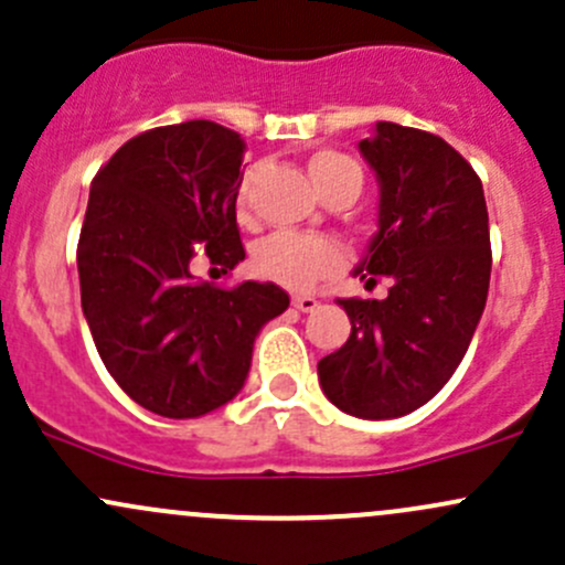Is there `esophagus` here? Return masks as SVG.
<instances>
[{"label":"esophagus","mask_w":565,"mask_h":565,"mask_svg":"<svg viewBox=\"0 0 565 565\" xmlns=\"http://www.w3.org/2000/svg\"><path fill=\"white\" fill-rule=\"evenodd\" d=\"M294 307L299 309V312H312V309L318 307V299H312V296H294Z\"/></svg>","instance_id":"esophagus-1"}]
</instances>
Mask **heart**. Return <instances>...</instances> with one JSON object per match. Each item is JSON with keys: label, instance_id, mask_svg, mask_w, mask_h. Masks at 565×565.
<instances>
[{"label": "heart", "instance_id": "heart-1", "mask_svg": "<svg viewBox=\"0 0 565 565\" xmlns=\"http://www.w3.org/2000/svg\"><path fill=\"white\" fill-rule=\"evenodd\" d=\"M307 172L323 199L339 191L358 196V191H361V167L350 156L337 153V150L315 153L307 161ZM247 196H250V178L242 183L239 212L247 210ZM339 264H342V250H339L337 242L318 234L277 232L258 242L256 250H253V269L266 280L290 290L312 288L320 277L337 271Z\"/></svg>", "mask_w": 565, "mask_h": 565}]
</instances>
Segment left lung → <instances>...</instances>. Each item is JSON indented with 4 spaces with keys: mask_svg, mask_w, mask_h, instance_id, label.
I'll list each match as a JSON object with an SVG mask.
<instances>
[{
    "mask_svg": "<svg viewBox=\"0 0 565 565\" xmlns=\"http://www.w3.org/2000/svg\"><path fill=\"white\" fill-rule=\"evenodd\" d=\"M358 150L380 202L353 275L387 277L391 290L339 299L353 329L318 380L337 409L391 420L430 402L469 350L490 285L488 207L477 172L441 137L377 120Z\"/></svg>",
    "mask_w": 565,
    "mask_h": 565,
    "instance_id": "1",
    "label": "left lung"
}]
</instances>
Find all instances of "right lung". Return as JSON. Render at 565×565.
<instances>
[{
  "label": "right lung",
  "instance_id": "right-lung-1",
  "mask_svg": "<svg viewBox=\"0 0 565 565\" xmlns=\"http://www.w3.org/2000/svg\"><path fill=\"white\" fill-rule=\"evenodd\" d=\"M242 153L236 131L188 120L129 139L90 183L77 245L83 315L113 380L161 417L232 402L260 329L290 305L275 282L223 290L193 277L196 256L223 275L245 260Z\"/></svg>",
  "mask_w": 565,
  "mask_h": 565
}]
</instances>
